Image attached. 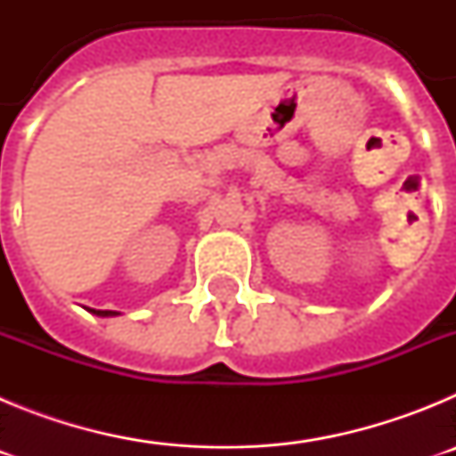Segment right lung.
<instances>
[{"label": "right lung", "instance_id": "1", "mask_svg": "<svg viewBox=\"0 0 456 456\" xmlns=\"http://www.w3.org/2000/svg\"><path fill=\"white\" fill-rule=\"evenodd\" d=\"M88 313H93V315H98V317H116L120 315V313H116V310H95V308H86Z\"/></svg>", "mask_w": 456, "mask_h": 456}]
</instances>
